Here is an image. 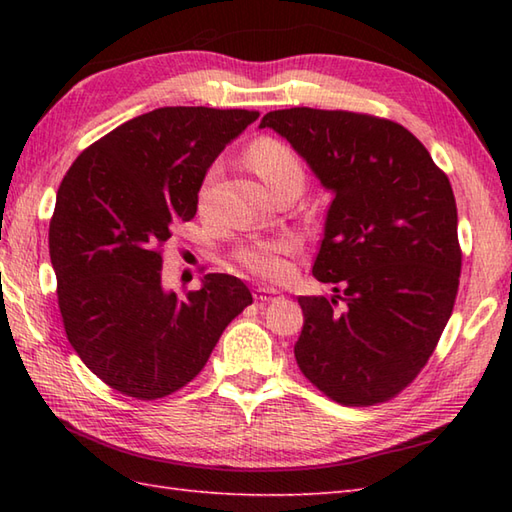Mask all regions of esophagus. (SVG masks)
<instances>
[{
  "mask_svg": "<svg viewBox=\"0 0 512 512\" xmlns=\"http://www.w3.org/2000/svg\"><path fill=\"white\" fill-rule=\"evenodd\" d=\"M275 295H279L277 288H270V286H259V288H255V299H257V301H270Z\"/></svg>",
  "mask_w": 512,
  "mask_h": 512,
  "instance_id": "1",
  "label": "esophagus"
}]
</instances>
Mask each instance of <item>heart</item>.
Instances as JSON below:
<instances>
[{
  "label": "heart",
  "mask_w": 512,
  "mask_h": 512,
  "mask_svg": "<svg viewBox=\"0 0 512 512\" xmlns=\"http://www.w3.org/2000/svg\"><path fill=\"white\" fill-rule=\"evenodd\" d=\"M248 165L262 178L270 189H279L284 184L299 180L303 182V165L295 149L290 145L281 143L277 138H259L246 151ZM220 176V165H213L204 173L198 202L206 206L211 200L213 187ZM297 250V239L292 235H279L273 239H262V242H253L237 250V262L242 264L248 273L264 279H279L286 273V257Z\"/></svg>",
  "instance_id": "obj_1"
}]
</instances>
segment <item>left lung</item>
<instances>
[{
  "label": "left lung",
  "mask_w": 512,
  "mask_h": 512,
  "mask_svg": "<svg viewBox=\"0 0 512 512\" xmlns=\"http://www.w3.org/2000/svg\"><path fill=\"white\" fill-rule=\"evenodd\" d=\"M259 127L284 136L334 193L312 275L341 295L299 297L297 365L345 407L387 402L427 365L458 295L447 173L409 129L372 114L290 107Z\"/></svg>",
  "instance_id": "8db88e82"
}]
</instances>
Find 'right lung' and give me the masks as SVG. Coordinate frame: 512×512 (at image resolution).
Instances as JSON below:
<instances>
[{"label": "right lung", "instance_id": "obj_1", "mask_svg": "<svg viewBox=\"0 0 512 512\" xmlns=\"http://www.w3.org/2000/svg\"><path fill=\"white\" fill-rule=\"evenodd\" d=\"M253 110L158 107L72 162L50 220L63 328L105 385L158 400L202 372L226 325L253 303L242 279L209 273L184 297L162 288V246L193 220L220 151Z\"/></svg>", "mask_w": 512, "mask_h": 512}]
</instances>
